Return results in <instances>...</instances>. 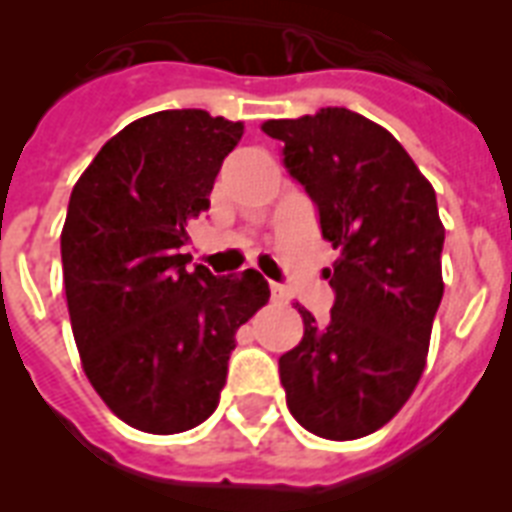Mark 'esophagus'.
<instances>
[{"label":"esophagus","mask_w":512,"mask_h":512,"mask_svg":"<svg viewBox=\"0 0 512 512\" xmlns=\"http://www.w3.org/2000/svg\"><path fill=\"white\" fill-rule=\"evenodd\" d=\"M271 297L276 300V303H287L289 300L287 289L281 287V284H276V281H271Z\"/></svg>","instance_id":"obj_1"}]
</instances>
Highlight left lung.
Masks as SVG:
<instances>
[{
  "label": "left lung",
  "instance_id": "1",
  "mask_svg": "<svg viewBox=\"0 0 512 512\" xmlns=\"http://www.w3.org/2000/svg\"><path fill=\"white\" fill-rule=\"evenodd\" d=\"M263 132L284 143V167L340 252L324 271L335 289L329 319L297 305L305 335L279 358L289 412L329 441L369 436L425 369L444 297L436 191L385 127L348 108L271 119Z\"/></svg>",
  "mask_w": 512,
  "mask_h": 512
}]
</instances>
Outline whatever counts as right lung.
Instances as JSON below:
<instances>
[{"instance_id":"right-lung-1","label":"right lung","mask_w":512,"mask_h":512,"mask_svg":"<svg viewBox=\"0 0 512 512\" xmlns=\"http://www.w3.org/2000/svg\"><path fill=\"white\" fill-rule=\"evenodd\" d=\"M241 135L201 108L143 116L71 191L60 257L76 348L108 409L143 433H183L215 412L236 329L271 297L252 268L212 276L180 255Z\"/></svg>"}]
</instances>
